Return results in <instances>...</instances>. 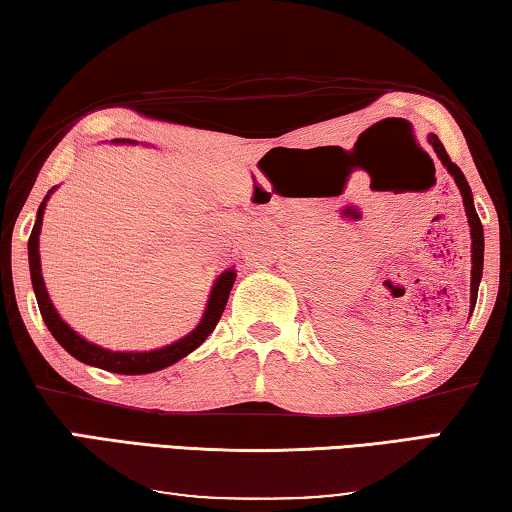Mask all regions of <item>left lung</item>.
<instances>
[{
	"label": "left lung",
	"mask_w": 512,
	"mask_h": 512,
	"mask_svg": "<svg viewBox=\"0 0 512 512\" xmlns=\"http://www.w3.org/2000/svg\"><path fill=\"white\" fill-rule=\"evenodd\" d=\"M428 141L432 144V148H435V153L439 155V160H442L448 174L455 178V185L460 187V194H462V203H465V212H467L469 229H471V311H474L476 297H478V283H481V277H483V247H485L483 224L476 215L474 196H471V187L467 183L465 174H462L458 164L451 162V157H448L446 148L442 146V141L437 139V135H428ZM469 316H471V313H469Z\"/></svg>",
	"instance_id": "obj_1"
}]
</instances>
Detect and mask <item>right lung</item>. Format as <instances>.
<instances>
[{
  "instance_id": "right-lung-1",
  "label": "right lung",
  "mask_w": 512,
  "mask_h": 512,
  "mask_svg": "<svg viewBox=\"0 0 512 512\" xmlns=\"http://www.w3.org/2000/svg\"><path fill=\"white\" fill-rule=\"evenodd\" d=\"M116 141H121V139H116ZM52 192H54V187L47 192L41 206H38L36 224L29 235V272H31V286H34L36 302H38V309H41L43 322L47 325V329H50V334L57 338L61 348H64L68 355L80 359L82 364L96 366V368H102V371H109V373H121V375H144V373L162 371V368L176 364V361H180L183 357L190 355V352L199 348V345L212 334V329L217 327V322L224 313V306H226V302H229V293L235 283V277H238L233 267L231 270H224L215 279V286H212V290H210L206 313H203V318L199 325H196V329H192V332L180 338V341L164 345V348H157L151 352L107 350V348H102V345L86 341V338L77 334L75 329L68 325V322H64V318H61L57 309H54L50 295H47V290H45V281L41 274V254H38V235H41V226H43V212H45L47 199H50Z\"/></svg>"
}]
</instances>
